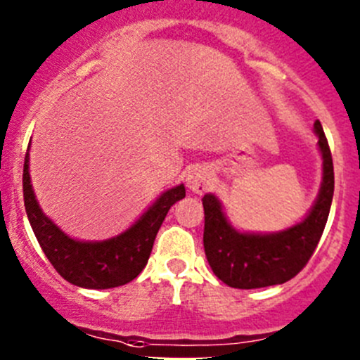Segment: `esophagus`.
<instances>
[{"label": "esophagus", "mask_w": 360, "mask_h": 360, "mask_svg": "<svg viewBox=\"0 0 360 360\" xmlns=\"http://www.w3.org/2000/svg\"><path fill=\"white\" fill-rule=\"evenodd\" d=\"M186 184L191 191L195 193H203V191L209 190V186L212 184V174L207 167L197 165L188 172Z\"/></svg>", "instance_id": "obj_1"}]
</instances>
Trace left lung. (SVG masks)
<instances>
[{"label": "left lung", "instance_id": "left-lung-1", "mask_svg": "<svg viewBox=\"0 0 360 360\" xmlns=\"http://www.w3.org/2000/svg\"><path fill=\"white\" fill-rule=\"evenodd\" d=\"M315 132L324 160V177L317 202L303 223L275 235L238 233L228 224L214 195L202 198L207 261L216 277L230 288L257 289L284 284L310 261L328 223L335 193L333 157L321 122H315Z\"/></svg>", "mask_w": 360, "mask_h": 360}]
</instances>
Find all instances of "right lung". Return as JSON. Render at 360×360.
<instances>
[{
  "label": "right lung",
  "mask_w": 360,
  "mask_h": 360,
  "mask_svg": "<svg viewBox=\"0 0 360 360\" xmlns=\"http://www.w3.org/2000/svg\"><path fill=\"white\" fill-rule=\"evenodd\" d=\"M24 205L39 248L57 274L86 289H110L134 281L150 259L155 237L170 207L186 197L184 186L165 191L125 233L104 242H78L64 235L39 209L29 181V155L22 172Z\"/></svg>",
  "instance_id": "right-lung-1"
}]
</instances>
